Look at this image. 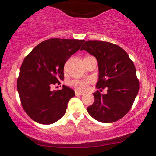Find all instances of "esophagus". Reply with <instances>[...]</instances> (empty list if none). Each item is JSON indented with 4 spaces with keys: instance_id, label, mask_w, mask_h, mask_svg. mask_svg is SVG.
I'll return each mask as SVG.
<instances>
[{
    "instance_id": "esophagus-1",
    "label": "esophagus",
    "mask_w": 156,
    "mask_h": 156,
    "mask_svg": "<svg viewBox=\"0 0 156 156\" xmlns=\"http://www.w3.org/2000/svg\"><path fill=\"white\" fill-rule=\"evenodd\" d=\"M83 92H79L78 91H76V96H81L83 95Z\"/></svg>"
}]
</instances>
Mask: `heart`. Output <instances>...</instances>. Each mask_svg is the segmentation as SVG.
<instances>
[{
  "label": "heart",
  "instance_id": "heart-1",
  "mask_svg": "<svg viewBox=\"0 0 156 156\" xmlns=\"http://www.w3.org/2000/svg\"><path fill=\"white\" fill-rule=\"evenodd\" d=\"M69 85L73 87V88L77 91L83 92L88 89L89 80H73L69 81Z\"/></svg>",
  "mask_w": 156,
  "mask_h": 156
}]
</instances>
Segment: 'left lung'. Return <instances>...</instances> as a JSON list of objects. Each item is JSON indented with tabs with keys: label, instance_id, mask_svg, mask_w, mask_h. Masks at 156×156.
<instances>
[{
	"label": "left lung",
	"instance_id": "1",
	"mask_svg": "<svg viewBox=\"0 0 156 156\" xmlns=\"http://www.w3.org/2000/svg\"><path fill=\"white\" fill-rule=\"evenodd\" d=\"M80 50L97 58L99 78L96 87L107 89L105 95L99 91L93 94L94 101L87 112L103 123L119 120L130 110L139 92V82L133 62L122 48L111 42L88 40Z\"/></svg>",
	"mask_w": 156,
	"mask_h": 156
}]
</instances>
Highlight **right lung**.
I'll list each match as a JSON object with an SVG mask.
<instances>
[{"label": "right lung", "mask_w": 156, "mask_h": 156, "mask_svg": "<svg viewBox=\"0 0 156 156\" xmlns=\"http://www.w3.org/2000/svg\"><path fill=\"white\" fill-rule=\"evenodd\" d=\"M84 42L83 39H47L24 58L17 88L23 108L34 121L50 125L64 115L75 92L64 85L57 91H51V87L64 80V64Z\"/></svg>", "instance_id": "add662e5"}]
</instances>
